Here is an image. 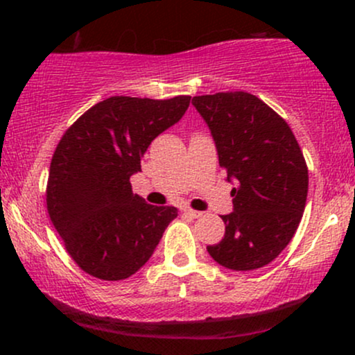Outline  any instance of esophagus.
<instances>
[{
    "instance_id": "1",
    "label": "esophagus",
    "mask_w": 355,
    "mask_h": 355,
    "mask_svg": "<svg viewBox=\"0 0 355 355\" xmlns=\"http://www.w3.org/2000/svg\"><path fill=\"white\" fill-rule=\"evenodd\" d=\"M185 211L187 215H189V217H191V218H198V217H202L203 215V211H198V210H191V209H185L183 210Z\"/></svg>"
}]
</instances>
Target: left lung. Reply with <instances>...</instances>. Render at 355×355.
<instances>
[{"label":"left lung","mask_w":355,"mask_h":355,"mask_svg":"<svg viewBox=\"0 0 355 355\" xmlns=\"http://www.w3.org/2000/svg\"><path fill=\"white\" fill-rule=\"evenodd\" d=\"M227 170L234 211L222 215L225 235L207 250L230 270H255L294 237L309 190V170L291 126L247 92L193 96Z\"/></svg>","instance_id":"1"}]
</instances>
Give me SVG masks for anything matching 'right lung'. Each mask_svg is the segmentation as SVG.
Returning a JSON list of instances; mask_svg holds the SVG:
<instances>
[{
  "label": "right lung",
  "mask_w": 355,
  "mask_h": 355,
  "mask_svg": "<svg viewBox=\"0 0 355 355\" xmlns=\"http://www.w3.org/2000/svg\"><path fill=\"white\" fill-rule=\"evenodd\" d=\"M190 96L170 100L112 96L61 137L46 187L50 218L81 270L101 280H123L148 262L175 207L146 203L130 177L160 133L185 115Z\"/></svg>",
  "instance_id": "add662e5"
}]
</instances>
